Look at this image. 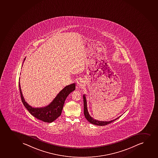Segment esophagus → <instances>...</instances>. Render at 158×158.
<instances>
[{"instance_id": "34e87169", "label": "esophagus", "mask_w": 158, "mask_h": 158, "mask_svg": "<svg viewBox=\"0 0 158 158\" xmlns=\"http://www.w3.org/2000/svg\"><path fill=\"white\" fill-rule=\"evenodd\" d=\"M84 85V83L82 79H79L77 81V85L79 87H82Z\"/></svg>"}]
</instances>
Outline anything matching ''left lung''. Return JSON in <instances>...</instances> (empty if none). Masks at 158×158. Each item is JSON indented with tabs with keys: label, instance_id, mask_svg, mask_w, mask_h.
Listing matches in <instances>:
<instances>
[{
	"label": "left lung",
	"instance_id": "1",
	"mask_svg": "<svg viewBox=\"0 0 158 158\" xmlns=\"http://www.w3.org/2000/svg\"><path fill=\"white\" fill-rule=\"evenodd\" d=\"M83 98H84V115L85 116V118L87 119V121L89 122L90 123L96 125H98V126H104V125H106L108 124L113 122L115 120H116L117 119L119 118V117L121 116H119L116 119H114L113 120H111L110 121H99L96 120L94 118H93V117H91V116L89 114V112L88 111L87 109V101H86V98H85V95H84L83 96Z\"/></svg>",
	"mask_w": 158,
	"mask_h": 158
}]
</instances>
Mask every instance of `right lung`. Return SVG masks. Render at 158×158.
<instances>
[{"label":"right lung","mask_w":158,"mask_h":158,"mask_svg":"<svg viewBox=\"0 0 158 158\" xmlns=\"http://www.w3.org/2000/svg\"><path fill=\"white\" fill-rule=\"evenodd\" d=\"M25 58L24 59V60ZM21 99L23 104L31 115L44 122L51 123L58 118L61 114L63 105L68 96L76 89L75 84L67 85L60 91L56 98L48 106L44 107H33L26 102L23 96L20 83L19 82Z\"/></svg>","instance_id":"add662e5"}]
</instances>
